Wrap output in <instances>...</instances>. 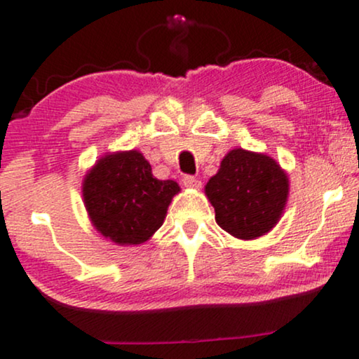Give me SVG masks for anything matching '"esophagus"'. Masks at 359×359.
<instances>
[{"label":"esophagus","mask_w":359,"mask_h":359,"mask_svg":"<svg viewBox=\"0 0 359 359\" xmlns=\"http://www.w3.org/2000/svg\"><path fill=\"white\" fill-rule=\"evenodd\" d=\"M182 184L187 189H201V185H202L201 180H198L197 177H194V175H185L182 179Z\"/></svg>","instance_id":"obj_1"}]
</instances>
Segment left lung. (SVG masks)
I'll return each instance as SVG.
<instances>
[{"label": "left lung", "mask_w": 359, "mask_h": 359, "mask_svg": "<svg viewBox=\"0 0 359 359\" xmlns=\"http://www.w3.org/2000/svg\"><path fill=\"white\" fill-rule=\"evenodd\" d=\"M215 220L235 238L253 240L269 233L288 198V175L265 154L233 149L205 185Z\"/></svg>", "instance_id": "left-lung-1"}]
</instances>
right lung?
<instances>
[{
  "instance_id": "add662e5",
  "label": "right lung",
  "mask_w": 359,
  "mask_h": 359,
  "mask_svg": "<svg viewBox=\"0 0 359 359\" xmlns=\"http://www.w3.org/2000/svg\"><path fill=\"white\" fill-rule=\"evenodd\" d=\"M174 180H158L139 151L112 152L99 158L84 177L83 198L93 225L117 245L147 242L164 224Z\"/></svg>"
}]
</instances>
